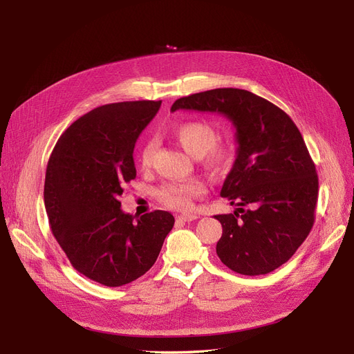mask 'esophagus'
<instances>
[{
    "label": "esophagus",
    "instance_id": "34e87169",
    "mask_svg": "<svg viewBox=\"0 0 354 354\" xmlns=\"http://www.w3.org/2000/svg\"><path fill=\"white\" fill-rule=\"evenodd\" d=\"M196 218H198L196 214H181V216H178L180 221H194Z\"/></svg>",
    "mask_w": 354,
    "mask_h": 354
}]
</instances>
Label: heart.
Here are the masks:
<instances>
[{
    "label": "heart",
    "mask_w": 354,
    "mask_h": 354,
    "mask_svg": "<svg viewBox=\"0 0 354 354\" xmlns=\"http://www.w3.org/2000/svg\"><path fill=\"white\" fill-rule=\"evenodd\" d=\"M173 137L185 151L194 158H198L201 164L209 169L211 173H223L226 171L234 158V147L232 143H216L217 131L214 127L202 121H189L174 128ZM155 142L149 140L138 152V164L143 168L151 167ZM205 185L202 180L190 178L185 181H171L158 190V198L164 205L174 209H189L194 199L205 194Z\"/></svg>",
    "instance_id": "heart-1"
}]
</instances>
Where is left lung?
Returning <instances> with one entry per match:
<instances>
[{
  "mask_svg": "<svg viewBox=\"0 0 354 354\" xmlns=\"http://www.w3.org/2000/svg\"><path fill=\"white\" fill-rule=\"evenodd\" d=\"M178 109L221 113L236 130V159L220 195L238 208L214 216L223 227L221 263L248 276L273 272L315 223L319 181L301 133L277 106L239 88L190 94L171 106Z\"/></svg>",
  "mask_w": 354,
  "mask_h": 354,
  "instance_id": "obj_1",
  "label": "left lung"
}]
</instances>
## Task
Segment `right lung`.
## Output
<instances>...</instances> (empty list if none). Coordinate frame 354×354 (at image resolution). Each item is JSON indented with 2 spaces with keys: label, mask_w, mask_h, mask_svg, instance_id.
<instances>
[{
  "label": "right lung",
  "mask_w": 354,
  "mask_h": 354,
  "mask_svg": "<svg viewBox=\"0 0 354 354\" xmlns=\"http://www.w3.org/2000/svg\"><path fill=\"white\" fill-rule=\"evenodd\" d=\"M162 102L111 103L75 121L50 156L44 203L53 234L73 269L106 286H122L155 264L174 226L168 211L136 218L121 209L136 178L134 146Z\"/></svg>",
  "instance_id": "1"
}]
</instances>
